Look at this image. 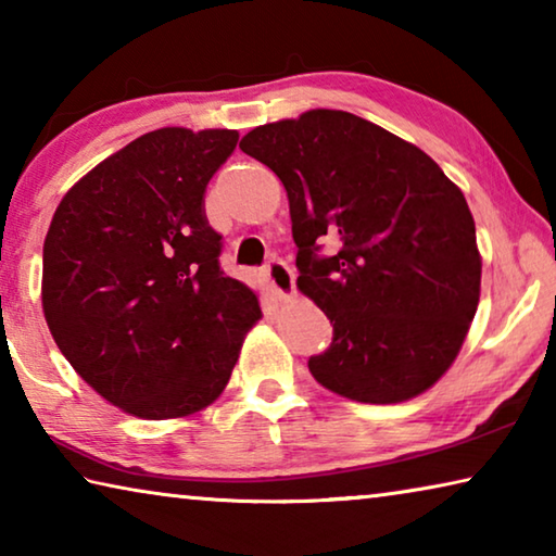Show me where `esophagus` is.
<instances>
[{
  "label": "esophagus",
  "instance_id": "obj_1",
  "mask_svg": "<svg viewBox=\"0 0 556 556\" xmlns=\"http://www.w3.org/2000/svg\"><path fill=\"white\" fill-rule=\"evenodd\" d=\"M265 275L269 281V289L271 294L277 299H287L294 294V271L287 265V262L281 260H271L269 265L265 267Z\"/></svg>",
  "mask_w": 556,
  "mask_h": 556
}]
</instances>
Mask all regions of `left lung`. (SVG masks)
Here are the masks:
<instances>
[{"instance_id":"obj_1","label":"left lung","mask_w":556,"mask_h":556,"mask_svg":"<svg viewBox=\"0 0 556 556\" xmlns=\"http://www.w3.org/2000/svg\"><path fill=\"white\" fill-rule=\"evenodd\" d=\"M240 149L287 188L296 287L331 318L308 370L341 397L394 404L427 392L451 363L481 299L476 223L439 164L343 110L255 127ZM334 255H317L320 242Z\"/></svg>"}]
</instances>
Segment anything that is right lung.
Returning a JSON list of instances; mask_svg holds the SVG:
<instances>
[{"mask_svg": "<svg viewBox=\"0 0 556 556\" xmlns=\"http://www.w3.org/2000/svg\"><path fill=\"white\" fill-rule=\"evenodd\" d=\"M235 129L147 131L75 184L43 240L41 304L55 345L100 397L176 419L220 397L257 294L220 269L203 195Z\"/></svg>", "mask_w": 556, "mask_h": 556, "instance_id": "1", "label": "right lung"}]
</instances>
